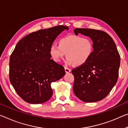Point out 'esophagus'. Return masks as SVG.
Instances as JSON below:
<instances>
[{"instance_id": "34e87169", "label": "esophagus", "mask_w": 128, "mask_h": 128, "mask_svg": "<svg viewBox=\"0 0 128 128\" xmlns=\"http://www.w3.org/2000/svg\"><path fill=\"white\" fill-rule=\"evenodd\" d=\"M64 71H65V72H66V73H68V72H71V70L70 69V68H64Z\"/></svg>"}]
</instances>
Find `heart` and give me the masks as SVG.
<instances>
[{
  "instance_id": "1",
  "label": "heart",
  "mask_w": 128,
  "mask_h": 128,
  "mask_svg": "<svg viewBox=\"0 0 128 128\" xmlns=\"http://www.w3.org/2000/svg\"><path fill=\"white\" fill-rule=\"evenodd\" d=\"M94 44L88 37L71 35L63 37L58 45L52 44L49 49L51 58L56 62H60L66 56V64L80 66L86 64L93 56Z\"/></svg>"
}]
</instances>
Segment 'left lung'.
<instances>
[{"mask_svg": "<svg viewBox=\"0 0 128 128\" xmlns=\"http://www.w3.org/2000/svg\"><path fill=\"white\" fill-rule=\"evenodd\" d=\"M90 37L94 44L93 54L86 64L72 70L74 76L73 92L80 100L94 102L105 98L117 83L120 56L116 45L109 34L90 28H76Z\"/></svg>", "mask_w": 128, "mask_h": 128, "instance_id": "obj_1", "label": "left lung"}]
</instances>
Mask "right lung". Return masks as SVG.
I'll return each mask as SVG.
<instances>
[{"label":"right lung","mask_w":128,"mask_h":128,"mask_svg":"<svg viewBox=\"0 0 128 128\" xmlns=\"http://www.w3.org/2000/svg\"><path fill=\"white\" fill-rule=\"evenodd\" d=\"M64 30L58 26L39 30L18 42L10 58V80L18 94L27 102H45L52 97L51 84L65 75L64 68L51 60L49 49Z\"/></svg>","instance_id":"1"}]
</instances>
